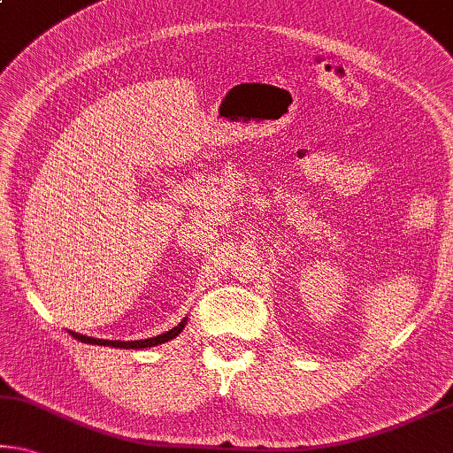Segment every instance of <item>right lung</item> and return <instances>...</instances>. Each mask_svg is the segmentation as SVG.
<instances>
[{
	"mask_svg": "<svg viewBox=\"0 0 453 453\" xmlns=\"http://www.w3.org/2000/svg\"><path fill=\"white\" fill-rule=\"evenodd\" d=\"M185 325H188V319H183L175 328L167 330V333L157 334V336H153V339H145V341H103V339H92V336H86V334L72 333V330H70V334L74 336V339L86 342V344H100V347H114V349H147V347H157V344H163V342L173 341L177 334H181V330L185 328Z\"/></svg>",
	"mask_w": 453,
	"mask_h": 453,
	"instance_id": "right-lung-1",
	"label": "right lung"
}]
</instances>
